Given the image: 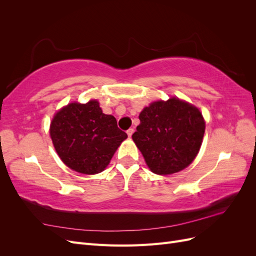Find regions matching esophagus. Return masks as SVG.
<instances>
[{"instance_id":"esophagus-1","label":"esophagus","mask_w":256,"mask_h":256,"mask_svg":"<svg viewBox=\"0 0 256 256\" xmlns=\"http://www.w3.org/2000/svg\"><path fill=\"white\" fill-rule=\"evenodd\" d=\"M134 131V128H129V129L127 130V134H128V136H129V138H130L131 136H132Z\"/></svg>"}]
</instances>
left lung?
I'll return each instance as SVG.
<instances>
[{
  "instance_id": "obj_1",
  "label": "left lung",
  "mask_w": 256,
  "mask_h": 256,
  "mask_svg": "<svg viewBox=\"0 0 256 256\" xmlns=\"http://www.w3.org/2000/svg\"><path fill=\"white\" fill-rule=\"evenodd\" d=\"M132 134L152 172L170 175L194 160L205 132L203 115L194 106L171 98L144 108Z\"/></svg>"
}]
</instances>
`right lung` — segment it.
Listing matches in <instances>:
<instances>
[{
    "label": "right lung",
    "instance_id": "obj_1",
    "mask_svg": "<svg viewBox=\"0 0 256 256\" xmlns=\"http://www.w3.org/2000/svg\"><path fill=\"white\" fill-rule=\"evenodd\" d=\"M50 136L62 161L82 174L102 172L127 138L114 116L102 113L97 100L63 108L54 116Z\"/></svg>",
    "mask_w": 256,
    "mask_h": 256
}]
</instances>
